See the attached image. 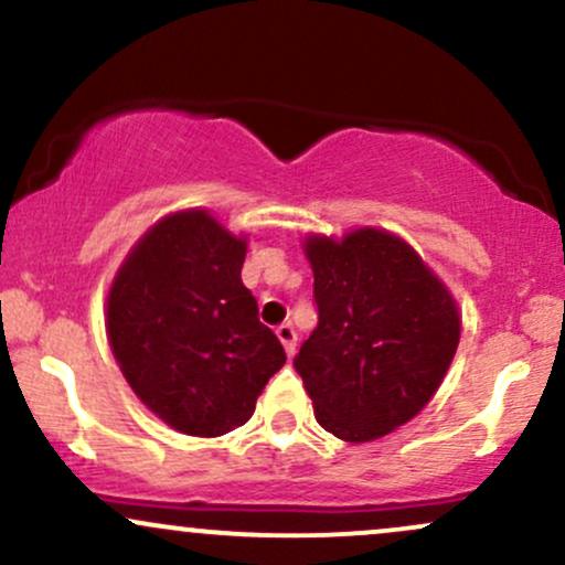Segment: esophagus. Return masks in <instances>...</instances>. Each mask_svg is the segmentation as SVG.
I'll use <instances>...</instances> for the list:
<instances>
[{
  "mask_svg": "<svg viewBox=\"0 0 565 565\" xmlns=\"http://www.w3.org/2000/svg\"><path fill=\"white\" fill-rule=\"evenodd\" d=\"M276 334H278V340H281L284 350H287V355H295V350H297L295 327H291V323H281V327L276 329Z\"/></svg>",
  "mask_w": 565,
  "mask_h": 565,
  "instance_id": "34e87169",
  "label": "esophagus"
}]
</instances>
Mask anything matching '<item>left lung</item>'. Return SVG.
<instances>
[{
    "label": "left lung",
    "instance_id": "left-lung-1",
    "mask_svg": "<svg viewBox=\"0 0 565 565\" xmlns=\"http://www.w3.org/2000/svg\"><path fill=\"white\" fill-rule=\"evenodd\" d=\"M319 327L295 369L323 430L366 444L406 425L449 372L459 345L457 300L412 244L385 228L302 242Z\"/></svg>",
    "mask_w": 565,
    "mask_h": 565
}]
</instances>
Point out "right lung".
Wrapping results in <instances>:
<instances>
[{"mask_svg": "<svg viewBox=\"0 0 565 565\" xmlns=\"http://www.w3.org/2000/svg\"><path fill=\"white\" fill-rule=\"evenodd\" d=\"M244 257V233L193 206L142 233L108 289L116 364L146 408L185 436L244 425L287 361L242 284Z\"/></svg>", "mask_w": 565, "mask_h": 565, "instance_id": "add662e5", "label": "right lung"}]
</instances>
